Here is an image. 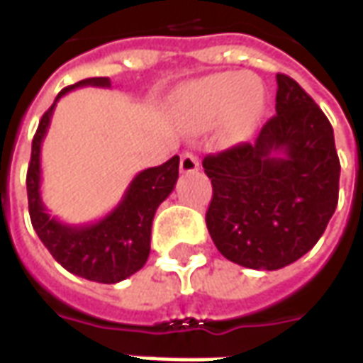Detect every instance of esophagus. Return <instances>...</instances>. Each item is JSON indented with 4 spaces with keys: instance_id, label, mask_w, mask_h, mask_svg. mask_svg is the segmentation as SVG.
I'll return each instance as SVG.
<instances>
[{
    "instance_id": "esophagus-1",
    "label": "esophagus",
    "mask_w": 363,
    "mask_h": 363,
    "mask_svg": "<svg viewBox=\"0 0 363 363\" xmlns=\"http://www.w3.org/2000/svg\"><path fill=\"white\" fill-rule=\"evenodd\" d=\"M198 167L200 163H198L196 155H192L190 151H184L181 155V173H194L198 171Z\"/></svg>"
}]
</instances>
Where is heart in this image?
Listing matches in <instances>:
<instances>
[{"instance_id":"1","label":"heart","mask_w":363,"mask_h":363,"mask_svg":"<svg viewBox=\"0 0 363 363\" xmlns=\"http://www.w3.org/2000/svg\"><path fill=\"white\" fill-rule=\"evenodd\" d=\"M177 106L184 118L196 124H210L228 114L229 130L245 135L264 108V95L249 74H220L182 87Z\"/></svg>"}]
</instances>
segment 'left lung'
<instances>
[{"label":"left lung","instance_id":"obj_1","mask_svg":"<svg viewBox=\"0 0 363 363\" xmlns=\"http://www.w3.org/2000/svg\"><path fill=\"white\" fill-rule=\"evenodd\" d=\"M276 83V114L255 143L202 161L213 189L206 212L213 245L252 270L301 259L338 204L340 161L330 122L291 77L278 74Z\"/></svg>","mask_w":363,"mask_h":363}]
</instances>
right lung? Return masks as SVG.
I'll return each mask as SVG.
<instances>
[{"mask_svg": "<svg viewBox=\"0 0 363 363\" xmlns=\"http://www.w3.org/2000/svg\"><path fill=\"white\" fill-rule=\"evenodd\" d=\"M111 87L108 77H89L60 91L40 118L33 138L27 171L28 213L36 235L67 272L99 284H116L130 278L145 264L151 251V223L159 204L173 192L179 179V155L134 177L118 206L104 218L85 225L64 223L52 218L40 196V147L52 112L62 96L77 87Z\"/></svg>", "mask_w": 363, "mask_h": 363, "instance_id": "right-lung-1", "label": "right lung"}]
</instances>
